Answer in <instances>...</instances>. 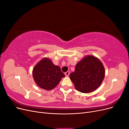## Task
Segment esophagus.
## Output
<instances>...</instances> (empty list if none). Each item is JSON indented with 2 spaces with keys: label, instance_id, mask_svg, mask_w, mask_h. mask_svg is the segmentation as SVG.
<instances>
[{
  "label": "esophagus",
  "instance_id": "esophagus-1",
  "mask_svg": "<svg viewBox=\"0 0 129 129\" xmlns=\"http://www.w3.org/2000/svg\"><path fill=\"white\" fill-rule=\"evenodd\" d=\"M69 74H70V72H67L65 73V75L66 76H68L69 75Z\"/></svg>",
  "mask_w": 129,
  "mask_h": 129
}]
</instances>
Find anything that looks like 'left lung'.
<instances>
[{
    "mask_svg": "<svg viewBox=\"0 0 129 129\" xmlns=\"http://www.w3.org/2000/svg\"><path fill=\"white\" fill-rule=\"evenodd\" d=\"M105 69L97 57L86 55L76 64L75 72L71 73L70 79L75 89L82 93L92 92L102 83Z\"/></svg>",
    "mask_w": 129,
    "mask_h": 129,
    "instance_id": "obj_1",
    "label": "left lung"
}]
</instances>
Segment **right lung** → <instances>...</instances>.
Instances as JSON below:
<instances>
[{
	"label": "right lung",
	"instance_id": "obj_1",
	"mask_svg": "<svg viewBox=\"0 0 129 129\" xmlns=\"http://www.w3.org/2000/svg\"><path fill=\"white\" fill-rule=\"evenodd\" d=\"M34 82L40 88L50 90L57 86L64 74L49 58L44 57L34 66L32 71Z\"/></svg>",
	"mask_w": 129,
	"mask_h": 129
}]
</instances>
